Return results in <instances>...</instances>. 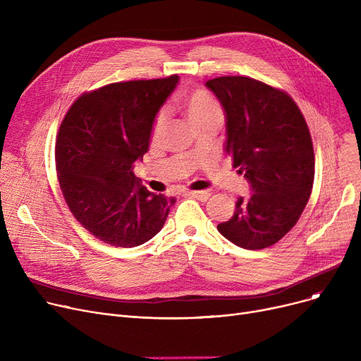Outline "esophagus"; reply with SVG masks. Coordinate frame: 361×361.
I'll list each match as a JSON object with an SVG mask.
<instances>
[{
	"label": "esophagus",
	"instance_id": "34e87169",
	"mask_svg": "<svg viewBox=\"0 0 361 361\" xmlns=\"http://www.w3.org/2000/svg\"><path fill=\"white\" fill-rule=\"evenodd\" d=\"M185 195L190 196V197H195V199H197V200H200V202H206L207 199H209V196H211V193L206 192V190H202V192H193V190H190V192H185Z\"/></svg>",
	"mask_w": 361,
	"mask_h": 361
}]
</instances>
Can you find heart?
<instances>
[{"label": "heart", "mask_w": 361, "mask_h": 361, "mask_svg": "<svg viewBox=\"0 0 361 361\" xmlns=\"http://www.w3.org/2000/svg\"><path fill=\"white\" fill-rule=\"evenodd\" d=\"M185 109L188 114V118L192 120V123L196 127L214 118L222 120L224 117L221 104L204 89H196L187 94ZM166 121H168V111L165 108H161L155 114L154 120H152V127H150L152 139H158L161 136V133L166 126Z\"/></svg>", "instance_id": "heart-1"}]
</instances>
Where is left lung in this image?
Here are the masks:
<instances>
[{"label": "left lung", "mask_w": 361, "mask_h": 361, "mask_svg": "<svg viewBox=\"0 0 361 361\" xmlns=\"http://www.w3.org/2000/svg\"><path fill=\"white\" fill-rule=\"evenodd\" d=\"M226 116L225 150L252 184L218 231L238 247L259 250L278 243L297 224L314 181L307 123L290 94L247 75L207 80Z\"/></svg>", "instance_id": "left-lung-1"}]
</instances>
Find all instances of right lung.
Returning a JSON list of instances; mask_svg holds the SVG:
<instances>
[{
    "label": "right lung",
    "instance_id": "1",
    "mask_svg": "<svg viewBox=\"0 0 361 361\" xmlns=\"http://www.w3.org/2000/svg\"><path fill=\"white\" fill-rule=\"evenodd\" d=\"M178 75L109 83L73 102L55 142V168L73 216L116 247L157 235L176 200L140 187L133 168L149 147L155 114Z\"/></svg>",
    "mask_w": 361,
    "mask_h": 361
}]
</instances>
